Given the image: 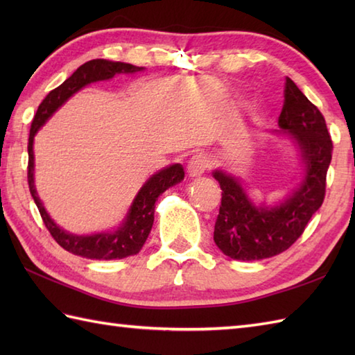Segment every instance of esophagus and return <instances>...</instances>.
<instances>
[{"label":"esophagus","mask_w":355,"mask_h":355,"mask_svg":"<svg viewBox=\"0 0 355 355\" xmlns=\"http://www.w3.org/2000/svg\"><path fill=\"white\" fill-rule=\"evenodd\" d=\"M210 168L209 157L205 154H195L187 163V173L191 177H200Z\"/></svg>","instance_id":"obj_1"}]
</instances>
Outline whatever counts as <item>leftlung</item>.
I'll return each instance as SVG.
<instances>
[{"label":"left lung","mask_w":355,"mask_h":355,"mask_svg":"<svg viewBox=\"0 0 355 355\" xmlns=\"http://www.w3.org/2000/svg\"><path fill=\"white\" fill-rule=\"evenodd\" d=\"M277 125L296 141L305 164L302 183L281 205L254 206L238 178L223 171L214 172L223 191L214 241L232 259L258 261L285 252L302 235L325 198L333 141L325 117L290 78H285Z\"/></svg>","instance_id":"1"}]
</instances>
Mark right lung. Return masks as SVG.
<instances>
[{
	"instance_id": "1",
	"label": "right lung",
	"mask_w": 355,
	"mask_h": 355,
	"mask_svg": "<svg viewBox=\"0 0 355 355\" xmlns=\"http://www.w3.org/2000/svg\"><path fill=\"white\" fill-rule=\"evenodd\" d=\"M143 67H135L132 64L125 62H112L107 59H93L74 71L71 76L67 79L64 84L45 96V99L37 107L36 114L33 117L32 126H30L28 135V166H27V180L28 189L35 200V205L40 210L45 227L50 232L53 239L65 248L67 252L73 254L82 256L87 259H99V261H110V259H123L126 256L137 254L141 247L145 245L148 235L154 224V209L155 201L160 195L169 189L171 186L177 184L184 178V171L182 164H172L154 173L148 182L141 186L137 197L134 198L130 207L125 221L122 225L114 232H103L96 233V235H71V233L58 227L55 221L49 216L47 210L44 209L42 202L37 197L35 189V157H33V139L37 130L47 122L61 105H64L70 97L78 93L80 88L92 84L97 80H107L114 78L119 73H135L141 71Z\"/></svg>"
}]
</instances>
